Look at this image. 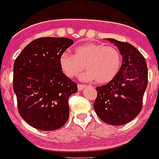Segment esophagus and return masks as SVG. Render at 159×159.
Returning a JSON list of instances; mask_svg holds the SVG:
<instances>
[{
  "label": "esophagus",
  "mask_w": 159,
  "mask_h": 159,
  "mask_svg": "<svg viewBox=\"0 0 159 159\" xmlns=\"http://www.w3.org/2000/svg\"><path fill=\"white\" fill-rule=\"evenodd\" d=\"M85 87H86V85H82V84H78V85H77V89H78V91H82Z\"/></svg>",
  "instance_id": "esophagus-1"
}]
</instances>
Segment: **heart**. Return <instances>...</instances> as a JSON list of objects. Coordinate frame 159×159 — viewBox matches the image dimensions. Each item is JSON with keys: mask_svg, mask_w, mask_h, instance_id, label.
Returning a JSON list of instances; mask_svg holds the SVG:
<instances>
[{"mask_svg": "<svg viewBox=\"0 0 159 159\" xmlns=\"http://www.w3.org/2000/svg\"><path fill=\"white\" fill-rule=\"evenodd\" d=\"M73 52V55L62 53L59 57L62 72L71 78L86 68L87 71L82 75L84 81L105 84L117 77L122 67V55L115 46L89 42L76 46Z\"/></svg>", "mask_w": 159, "mask_h": 159, "instance_id": "b5f03b06", "label": "heart"}]
</instances>
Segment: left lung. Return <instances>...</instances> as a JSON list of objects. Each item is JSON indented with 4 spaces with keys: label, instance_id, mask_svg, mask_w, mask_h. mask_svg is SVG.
<instances>
[{
    "label": "left lung",
    "instance_id": "left-lung-1",
    "mask_svg": "<svg viewBox=\"0 0 159 159\" xmlns=\"http://www.w3.org/2000/svg\"><path fill=\"white\" fill-rule=\"evenodd\" d=\"M108 41L119 49L122 67L113 81L96 87L94 109L103 122L120 126L131 122L141 111L148 68L144 56L135 46L113 38Z\"/></svg>",
    "mask_w": 159,
    "mask_h": 159
}]
</instances>
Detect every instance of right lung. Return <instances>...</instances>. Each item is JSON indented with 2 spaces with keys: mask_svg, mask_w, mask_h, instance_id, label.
<instances>
[{
  "mask_svg": "<svg viewBox=\"0 0 159 159\" xmlns=\"http://www.w3.org/2000/svg\"><path fill=\"white\" fill-rule=\"evenodd\" d=\"M73 43L65 37H40L15 59L13 87L18 110L34 128L54 131L68 121V98L77 85L62 72L59 57Z\"/></svg>",
  "mask_w": 159,
  "mask_h": 159,
  "instance_id": "add662e5",
  "label": "right lung"
}]
</instances>
